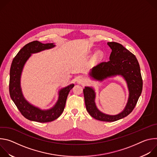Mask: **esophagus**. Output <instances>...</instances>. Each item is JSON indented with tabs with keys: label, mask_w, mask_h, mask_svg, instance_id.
Segmentation results:
<instances>
[{
	"label": "esophagus",
	"mask_w": 157,
	"mask_h": 157,
	"mask_svg": "<svg viewBox=\"0 0 157 157\" xmlns=\"http://www.w3.org/2000/svg\"><path fill=\"white\" fill-rule=\"evenodd\" d=\"M85 82H86L85 79H84V78H81V77L78 78V79H77V82H78V84H83L85 83Z\"/></svg>",
	"instance_id": "1"
}]
</instances>
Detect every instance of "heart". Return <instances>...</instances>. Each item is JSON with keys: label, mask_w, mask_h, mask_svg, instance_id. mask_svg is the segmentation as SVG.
<instances>
[{"label": "heart", "mask_w": 157, "mask_h": 157, "mask_svg": "<svg viewBox=\"0 0 157 157\" xmlns=\"http://www.w3.org/2000/svg\"><path fill=\"white\" fill-rule=\"evenodd\" d=\"M94 56H95V58H96V59H100V58H101L102 57V56H103V52H102V51L101 50H98V51L96 52Z\"/></svg>", "instance_id": "heart-1"}]
</instances>
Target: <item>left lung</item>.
Instances as JSON below:
<instances>
[{"label":"left lung","instance_id":"left-lung-1","mask_svg":"<svg viewBox=\"0 0 157 157\" xmlns=\"http://www.w3.org/2000/svg\"><path fill=\"white\" fill-rule=\"evenodd\" d=\"M112 50L109 61L102 62L94 67L89 75L94 80L102 81L116 76L125 81L128 98L124 110L118 114L109 115L99 110L95 102L96 92L93 87L86 86L83 89L85 105L88 113L93 118L104 122H114L127 116L135 107L141 95L143 81L140 68L136 56L116 42H108Z\"/></svg>","mask_w":157,"mask_h":157}]
</instances>
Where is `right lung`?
I'll use <instances>...</instances> for the list:
<instances>
[{
	"instance_id": "1",
	"label": "right lung",
	"mask_w": 157,
	"mask_h": 157,
	"mask_svg": "<svg viewBox=\"0 0 157 157\" xmlns=\"http://www.w3.org/2000/svg\"><path fill=\"white\" fill-rule=\"evenodd\" d=\"M54 43L44 44L38 41L30 42L22 48L13 58L10 70L9 93L21 114L26 119L38 122H48L58 118L64 110L67 97L74 84L61 89L58 92V99L55 104L48 109H41L30 103L22 93L20 85L21 75L24 67L32 54L53 48Z\"/></svg>"
}]
</instances>
